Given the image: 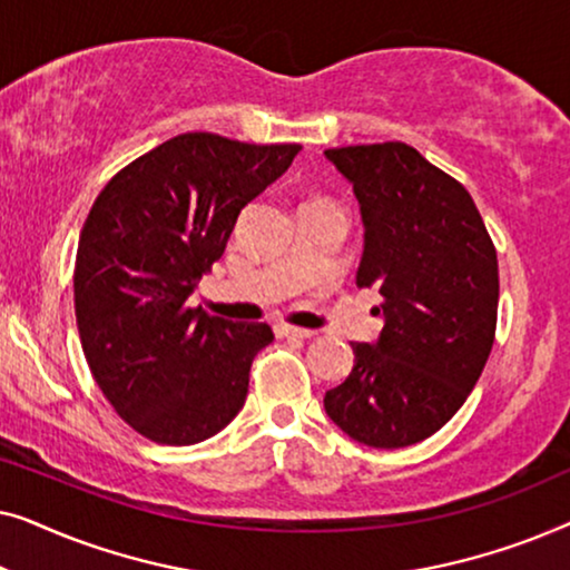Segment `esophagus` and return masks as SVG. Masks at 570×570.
Masks as SVG:
<instances>
[{
  "label": "esophagus",
  "mask_w": 570,
  "mask_h": 570,
  "mask_svg": "<svg viewBox=\"0 0 570 570\" xmlns=\"http://www.w3.org/2000/svg\"><path fill=\"white\" fill-rule=\"evenodd\" d=\"M279 337H301V340H311L314 337V330H301V326H291V324H277L275 326Z\"/></svg>",
  "instance_id": "34e87169"
}]
</instances>
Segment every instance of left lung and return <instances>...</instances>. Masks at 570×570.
<instances>
[{
  "label": "left lung",
  "mask_w": 570,
  "mask_h": 570,
  "mask_svg": "<svg viewBox=\"0 0 570 570\" xmlns=\"http://www.w3.org/2000/svg\"><path fill=\"white\" fill-rule=\"evenodd\" d=\"M363 217L357 287H376L384 330L355 342L324 410L350 439L402 449L441 431L478 384L495 340L498 256L470 191L404 142L324 150Z\"/></svg>",
  "instance_id": "obj_1"
}]
</instances>
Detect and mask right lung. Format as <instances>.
Listing matches in <instances>:
<instances>
[{
	"label": "right lung",
	"instance_id": "add662e5",
	"mask_svg": "<svg viewBox=\"0 0 570 570\" xmlns=\"http://www.w3.org/2000/svg\"><path fill=\"white\" fill-rule=\"evenodd\" d=\"M301 145L189 131L121 168L92 202L75 262L85 361L111 407L166 446L213 439L246 402L275 334L189 308L240 209L291 168Z\"/></svg>",
	"mask_w": 570,
	"mask_h": 570
}]
</instances>
